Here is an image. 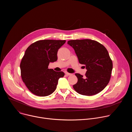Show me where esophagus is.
Listing matches in <instances>:
<instances>
[{"instance_id":"34e87169","label":"esophagus","mask_w":132,"mask_h":132,"mask_svg":"<svg viewBox=\"0 0 132 132\" xmlns=\"http://www.w3.org/2000/svg\"><path fill=\"white\" fill-rule=\"evenodd\" d=\"M65 74H66V75H67V76H71V75H72V73H69V72H67V71H65Z\"/></svg>"}]
</instances>
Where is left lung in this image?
<instances>
[{"instance_id":"8db88e82","label":"left lung","mask_w":132,"mask_h":132,"mask_svg":"<svg viewBox=\"0 0 132 132\" xmlns=\"http://www.w3.org/2000/svg\"><path fill=\"white\" fill-rule=\"evenodd\" d=\"M76 53L79 63L85 65V76L75 73L77 82L73 85L77 92L93 96L102 91L109 84L113 68L112 61L106 48L99 42L90 39L72 40L67 42Z\"/></svg>"}]
</instances>
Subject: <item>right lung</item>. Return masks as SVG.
Here are the masks:
<instances>
[{"instance_id":"1","label":"right lung","mask_w":132,"mask_h":132,"mask_svg":"<svg viewBox=\"0 0 132 132\" xmlns=\"http://www.w3.org/2000/svg\"><path fill=\"white\" fill-rule=\"evenodd\" d=\"M65 40H43L31 44L26 50L20 63L21 76L28 89L34 95L45 97L56 89L63 71L48 69L50 62L57 60L59 49Z\"/></svg>"}]
</instances>
